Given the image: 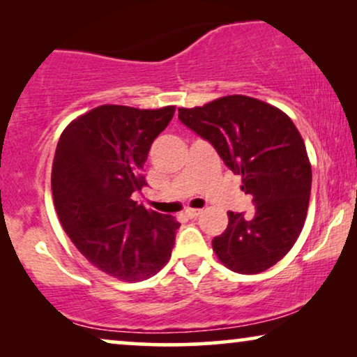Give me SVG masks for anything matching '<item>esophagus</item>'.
<instances>
[{
	"instance_id": "obj_1",
	"label": "esophagus",
	"mask_w": 357,
	"mask_h": 357,
	"mask_svg": "<svg viewBox=\"0 0 357 357\" xmlns=\"http://www.w3.org/2000/svg\"><path fill=\"white\" fill-rule=\"evenodd\" d=\"M199 214H202V209H192V208L185 209V216L190 218V219H193V218H198Z\"/></svg>"
}]
</instances>
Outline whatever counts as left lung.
Masks as SVG:
<instances>
[{
  "label": "left lung",
  "instance_id": "8db88e82",
  "mask_svg": "<svg viewBox=\"0 0 357 357\" xmlns=\"http://www.w3.org/2000/svg\"><path fill=\"white\" fill-rule=\"evenodd\" d=\"M178 119L241 175L255 204L252 214L227 213V229L213 238V250L241 275L271 268L296 243L309 208L312 167L296 125L284 112L247 96L178 109Z\"/></svg>",
  "mask_w": 357,
  "mask_h": 357
}]
</instances>
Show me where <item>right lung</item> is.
<instances>
[{
    "mask_svg": "<svg viewBox=\"0 0 357 357\" xmlns=\"http://www.w3.org/2000/svg\"><path fill=\"white\" fill-rule=\"evenodd\" d=\"M174 112L100 105L73 120L58 141L52 193L61 226L87 261L120 281L148 280L172 255L180 224L133 195L146 185L151 144Z\"/></svg>",
    "mask_w": 357,
    "mask_h": 357,
    "instance_id": "obj_1",
    "label": "right lung"
}]
</instances>
